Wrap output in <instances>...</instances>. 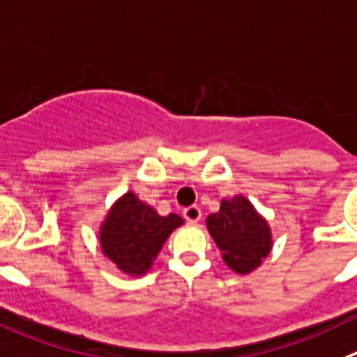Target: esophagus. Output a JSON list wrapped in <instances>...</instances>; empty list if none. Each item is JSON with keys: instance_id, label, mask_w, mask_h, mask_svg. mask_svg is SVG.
<instances>
[{"instance_id": "obj_1", "label": "esophagus", "mask_w": 357, "mask_h": 357, "mask_svg": "<svg viewBox=\"0 0 357 357\" xmlns=\"http://www.w3.org/2000/svg\"><path fill=\"white\" fill-rule=\"evenodd\" d=\"M183 217H185L186 220H188V222H192V224L199 222V220H201V208H199V206L185 208V210H183Z\"/></svg>"}]
</instances>
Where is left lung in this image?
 <instances>
[{
  "instance_id": "left-lung-1",
  "label": "left lung",
  "mask_w": 357,
  "mask_h": 357,
  "mask_svg": "<svg viewBox=\"0 0 357 357\" xmlns=\"http://www.w3.org/2000/svg\"><path fill=\"white\" fill-rule=\"evenodd\" d=\"M206 226L222 258L238 274H247L268 256L271 229L242 195L220 202V211L208 217Z\"/></svg>"
}]
</instances>
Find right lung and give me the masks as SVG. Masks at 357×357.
<instances>
[{"mask_svg":"<svg viewBox=\"0 0 357 357\" xmlns=\"http://www.w3.org/2000/svg\"><path fill=\"white\" fill-rule=\"evenodd\" d=\"M183 224L179 215L156 213L149 204L128 192L112 208L101 227V247L121 271L144 274L153 265L167 236Z\"/></svg>","mask_w":357,"mask_h":357,"instance_id":"add662e5","label":"right lung"}]
</instances>
